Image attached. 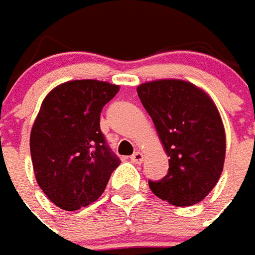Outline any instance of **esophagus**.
<instances>
[{"label":"esophagus","instance_id":"esophagus-1","mask_svg":"<svg viewBox=\"0 0 255 255\" xmlns=\"http://www.w3.org/2000/svg\"><path fill=\"white\" fill-rule=\"evenodd\" d=\"M143 160H144V155H143V153H140V151H136L134 154L130 155V161L133 164H141Z\"/></svg>","mask_w":255,"mask_h":255}]
</instances>
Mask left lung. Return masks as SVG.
Listing matches in <instances>:
<instances>
[{"mask_svg": "<svg viewBox=\"0 0 255 255\" xmlns=\"http://www.w3.org/2000/svg\"><path fill=\"white\" fill-rule=\"evenodd\" d=\"M137 95L153 119L168 160V174L148 181L155 196L175 206H191L218 184L226 157V133L212 98L184 80L140 84Z\"/></svg>", "mask_w": 255, "mask_h": 255, "instance_id": "obj_1", "label": "left lung"}]
</instances>
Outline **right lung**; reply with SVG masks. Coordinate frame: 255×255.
I'll use <instances>...</instances> for the list:
<instances>
[{"label": "right lung", "instance_id": "right-lung-1", "mask_svg": "<svg viewBox=\"0 0 255 255\" xmlns=\"http://www.w3.org/2000/svg\"><path fill=\"white\" fill-rule=\"evenodd\" d=\"M119 85L74 80L46 95L30 130L36 181L57 208L77 211L95 202L121 164L100 129L104 105Z\"/></svg>", "mask_w": 255, "mask_h": 255}]
</instances>
